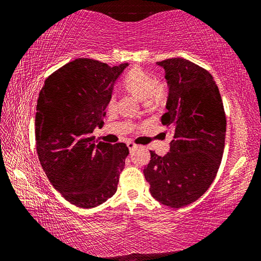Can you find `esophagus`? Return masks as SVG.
<instances>
[{
  "label": "esophagus",
  "mask_w": 261,
  "mask_h": 261,
  "mask_svg": "<svg viewBox=\"0 0 261 261\" xmlns=\"http://www.w3.org/2000/svg\"><path fill=\"white\" fill-rule=\"evenodd\" d=\"M126 146H127V148H129V151L131 152V151H134V149L137 147V145L135 143H132V141H129V143L126 144Z\"/></svg>",
  "instance_id": "esophagus-1"
}]
</instances>
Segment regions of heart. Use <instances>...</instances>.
Listing matches in <instances>:
<instances>
[{
  "label": "heart",
  "instance_id": "1",
  "mask_svg": "<svg viewBox=\"0 0 261 261\" xmlns=\"http://www.w3.org/2000/svg\"><path fill=\"white\" fill-rule=\"evenodd\" d=\"M123 86L127 92L144 101L146 106L161 103L167 95L165 82L155 81V77L140 68H134L127 71L123 78ZM115 98L109 101V107H114Z\"/></svg>",
  "mask_w": 261,
  "mask_h": 261
}]
</instances>
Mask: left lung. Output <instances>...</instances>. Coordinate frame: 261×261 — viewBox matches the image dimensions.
I'll return each mask as SVG.
<instances>
[{"label": "left lung", "instance_id": "left-lung-1", "mask_svg": "<svg viewBox=\"0 0 261 261\" xmlns=\"http://www.w3.org/2000/svg\"><path fill=\"white\" fill-rule=\"evenodd\" d=\"M156 64L165 69L168 85L161 122L173 139L165 156L151 151L144 175L154 199L180 208L199 199L213 183L224 149L226 114L219 88L205 69L180 57Z\"/></svg>", "mask_w": 261, "mask_h": 261}]
</instances>
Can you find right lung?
Returning <instances> with one entry per match:
<instances>
[{
    "instance_id": "add662e5",
    "label": "right lung",
    "mask_w": 261,
    "mask_h": 261,
    "mask_svg": "<svg viewBox=\"0 0 261 261\" xmlns=\"http://www.w3.org/2000/svg\"><path fill=\"white\" fill-rule=\"evenodd\" d=\"M127 65L73 60L53 72L39 93V161L56 191L81 208H93L114 196L129 154L125 144L92 136L103 125L114 85Z\"/></svg>"
}]
</instances>
